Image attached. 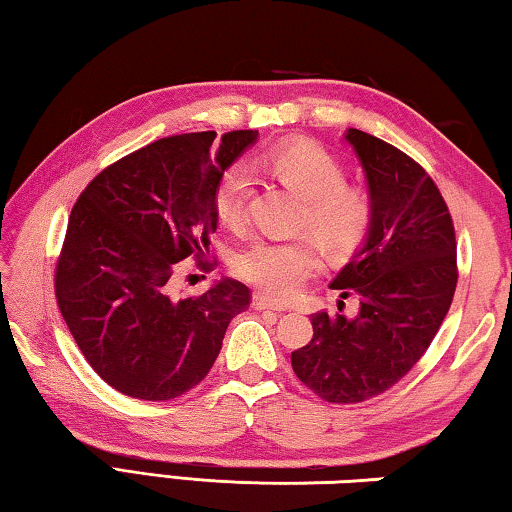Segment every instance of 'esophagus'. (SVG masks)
<instances>
[{
	"mask_svg": "<svg viewBox=\"0 0 512 512\" xmlns=\"http://www.w3.org/2000/svg\"><path fill=\"white\" fill-rule=\"evenodd\" d=\"M253 307L257 311H266V309H271V311H287V305H282V302H277V300H271L268 296H262V293L253 298Z\"/></svg>",
	"mask_w": 512,
	"mask_h": 512,
	"instance_id": "esophagus-1",
	"label": "esophagus"
}]
</instances>
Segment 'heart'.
Here are the masks:
<instances>
[{
  "instance_id": "1",
  "label": "heart",
  "mask_w": 512,
  "mask_h": 512,
  "mask_svg": "<svg viewBox=\"0 0 512 512\" xmlns=\"http://www.w3.org/2000/svg\"><path fill=\"white\" fill-rule=\"evenodd\" d=\"M305 196L302 223L332 250H348L366 237L372 223V198L359 185L345 183L343 164L314 142L275 146L255 160ZM253 178L244 164L223 173L214 194V210L228 228H244ZM318 264V250L307 237H257L235 255L237 275L266 296L291 298Z\"/></svg>"
}]
</instances>
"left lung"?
I'll return each mask as SVG.
<instances>
[{
	"label": "left lung",
	"mask_w": 512,
	"mask_h": 512,
	"mask_svg": "<svg viewBox=\"0 0 512 512\" xmlns=\"http://www.w3.org/2000/svg\"><path fill=\"white\" fill-rule=\"evenodd\" d=\"M366 171L372 223L329 284L360 296L357 317L318 311L314 339L291 354L302 384L332 404H357L397 384L427 352L456 291V237L445 198L418 162L348 128Z\"/></svg>",
	"instance_id": "1"
}]
</instances>
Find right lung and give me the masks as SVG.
Returning <instances> with one entry per match:
<instances>
[{"label": "right lung", "mask_w": 512, "mask_h": 512, "mask_svg": "<svg viewBox=\"0 0 512 512\" xmlns=\"http://www.w3.org/2000/svg\"><path fill=\"white\" fill-rule=\"evenodd\" d=\"M255 140L257 131L162 137L103 169L72 207L56 300L85 361L115 391L149 402L192 391L248 309L246 284L223 277L187 298L176 275L178 262L205 255L216 187Z\"/></svg>", "instance_id": "right-lung-1"}]
</instances>
